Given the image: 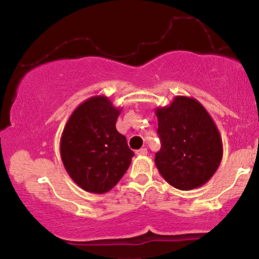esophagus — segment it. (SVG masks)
I'll list each match as a JSON object with an SVG mask.
<instances>
[{
	"label": "esophagus",
	"mask_w": 259,
	"mask_h": 259,
	"mask_svg": "<svg viewBox=\"0 0 259 259\" xmlns=\"http://www.w3.org/2000/svg\"><path fill=\"white\" fill-rule=\"evenodd\" d=\"M136 154L138 156H145V154H147V150L146 148H140V150L136 151Z\"/></svg>",
	"instance_id": "obj_1"
}]
</instances>
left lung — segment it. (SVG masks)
<instances>
[{
	"instance_id": "1",
	"label": "left lung",
	"mask_w": 259,
	"mask_h": 259,
	"mask_svg": "<svg viewBox=\"0 0 259 259\" xmlns=\"http://www.w3.org/2000/svg\"><path fill=\"white\" fill-rule=\"evenodd\" d=\"M162 146L156 153L157 169L175 189H197L215 173L223 157L221 134L209 113L197 100L175 96L157 107Z\"/></svg>"
}]
</instances>
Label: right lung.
I'll return each mask as SVG.
<instances>
[{
	"label": "right lung",
	"instance_id": "right-lung-1",
	"mask_svg": "<svg viewBox=\"0 0 259 259\" xmlns=\"http://www.w3.org/2000/svg\"><path fill=\"white\" fill-rule=\"evenodd\" d=\"M121 108L106 96H94L76 107L61 136V158L76 185L105 194L129 168L134 152L115 129Z\"/></svg>",
	"mask_w": 259,
	"mask_h": 259
}]
</instances>
